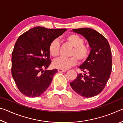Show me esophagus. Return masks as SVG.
Returning a JSON list of instances; mask_svg holds the SVG:
<instances>
[{
	"instance_id": "34e87169",
	"label": "esophagus",
	"mask_w": 123,
	"mask_h": 123,
	"mask_svg": "<svg viewBox=\"0 0 123 123\" xmlns=\"http://www.w3.org/2000/svg\"><path fill=\"white\" fill-rule=\"evenodd\" d=\"M57 71H58V72H59V73H62V72H66L67 70H62V69H59L57 70Z\"/></svg>"
}]
</instances>
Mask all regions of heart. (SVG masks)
I'll list each match as a JSON object with an SVG mask.
<instances>
[{
  "label": "heart",
  "mask_w": 123,
  "mask_h": 123,
  "mask_svg": "<svg viewBox=\"0 0 123 123\" xmlns=\"http://www.w3.org/2000/svg\"><path fill=\"white\" fill-rule=\"evenodd\" d=\"M66 41L73 47L69 58L60 57L53 62L54 68L62 70H67L76 65L77 59L80 61L86 60L89 54L88 47L84 44L81 37L76 34H70L66 37ZM60 43L57 39L51 42L49 46V53L52 57H57L59 54Z\"/></svg>",
  "instance_id": "obj_1"
}]
</instances>
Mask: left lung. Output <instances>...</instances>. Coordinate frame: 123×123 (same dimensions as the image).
<instances>
[{"mask_svg":"<svg viewBox=\"0 0 123 123\" xmlns=\"http://www.w3.org/2000/svg\"><path fill=\"white\" fill-rule=\"evenodd\" d=\"M88 42L91 48L89 55L79 67L84 74H79L70 85L79 95L86 98L99 94L105 88L112 70V53L106 38L91 28L73 29Z\"/></svg>","mask_w":123,"mask_h":123,"instance_id":"8db88e82","label":"left lung"}]
</instances>
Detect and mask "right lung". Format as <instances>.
<instances>
[{"label":"right lung","instance_id":"add662e5","mask_svg":"<svg viewBox=\"0 0 123 123\" xmlns=\"http://www.w3.org/2000/svg\"><path fill=\"white\" fill-rule=\"evenodd\" d=\"M66 29L36 26L19 37L12 53L11 73L20 92L29 97L43 94L50 85L56 69L45 70L51 63L49 46Z\"/></svg>","mask_w":123,"mask_h":123}]
</instances>
